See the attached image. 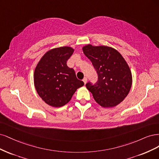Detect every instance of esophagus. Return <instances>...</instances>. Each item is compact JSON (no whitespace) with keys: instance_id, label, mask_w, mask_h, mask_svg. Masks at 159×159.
Instances as JSON below:
<instances>
[{"instance_id":"esophagus-1","label":"esophagus","mask_w":159,"mask_h":159,"mask_svg":"<svg viewBox=\"0 0 159 159\" xmlns=\"http://www.w3.org/2000/svg\"><path fill=\"white\" fill-rule=\"evenodd\" d=\"M83 80V82H84V83L86 84V83H87V78H86V77H84Z\"/></svg>"}]
</instances>
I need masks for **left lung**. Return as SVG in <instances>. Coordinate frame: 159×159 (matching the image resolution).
<instances>
[{"mask_svg":"<svg viewBox=\"0 0 159 159\" xmlns=\"http://www.w3.org/2000/svg\"><path fill=\"white\" fill-rule=\"evenodd\" d=\"M83 51L98 76L96 84L86 83V89L102 107L119 104L129 94L132 84L131 70L124 58L116 49L105 45L88 44Z\"/></svg>","mask_w":159,"mask_h":159,"instance_id":"obj_1","label":"left lung"}]
</instances>
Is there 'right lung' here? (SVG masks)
I'll return each mask as SVG.
<instances>
[{
  "label": "right lung",
  "instance_id": "add662e5",
  "mask_svg": "<svg viewBox=\"0 0 159 159\" xmlns=\"http://www.w3.org/2000/svg\"><path fill=\"white\" fill-rule=\"evenodd\" d=\"M74 52L68 46L54 48L41 58L34 70V86L38 95L48 105L58 107L66 104L83 81L77 79L66 61Z\"/></svg>",
  "mask_w": 159,
  "mask_h": 159
}]
</instances>
